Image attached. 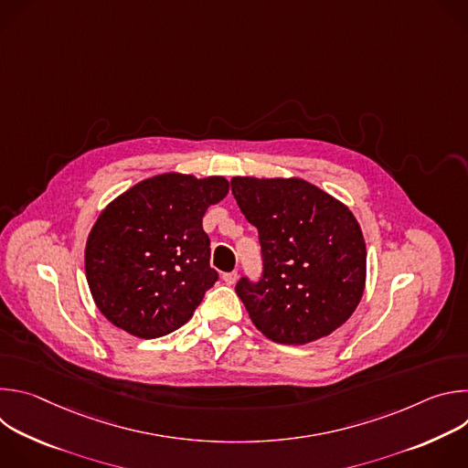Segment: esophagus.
I'll return each instance as SVG.
<instances>
[{"label": "esophagus", "mask_w": 468, "mask_h": 468, "mask_svg": "<svg viewBox=\"0 0 468 468\" xmlns=\"http://www.w3.org/2000/svg\"><path fill=\"white\" fill-rule=\"evenodd\" d=\"M222 278H224L226 285H235L239 280V274H237V271H233V272H226Z\"/></svg>", "instance_id": "34e87169"}]
</instances>
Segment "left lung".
Masks as SVG:
<instances>
[{
  "mask_svg": "<svg viewBox=\"0 0 468 468\" xmlns=\"http://www.w3.org/2000/svg\"><path fill=\"white\" fill-rule=\"evenodd\" d=\"M231 192L259 231L261 278L244 276L235 287L255 327L274 343L307 345L343 325L367 278L352 211L298 177H233Z\"/></svg>",
  "mask_w": 468,
  "mask_h": 468,
  "instance_id": "8db88e82",
  "label": "left lung"
}]
</instances>
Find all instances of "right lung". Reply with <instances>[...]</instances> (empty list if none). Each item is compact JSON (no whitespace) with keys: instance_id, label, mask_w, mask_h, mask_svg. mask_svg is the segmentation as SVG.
I'll list each match as a JSON object with an SVG mask.
<instances>
[{"instance_id":"1","label":"right lung","mask_w":468,"mask_h":468,"mask_svg":"<svg viewBox=\"0 0 468 468\" xmlns=\"http://www.w3.org/2000/svg\"><path fill=\"white\" fill-rule=\"evenodd\" d=\"M220 177L161 174L111 202L85 250V272L98 309L141 339L181 327L218 282L202 218L228 194Z\"/></svg>"}]
</instances>
